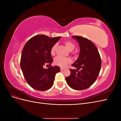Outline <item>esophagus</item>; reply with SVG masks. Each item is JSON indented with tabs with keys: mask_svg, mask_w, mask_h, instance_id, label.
Segmentation results:
<instances>
[{
	"mask_svg": "<svg viewBox=\"0 0 121 121\" xmlns=\"http://www.w3.org/2000/svg\"><path fill=\"white\" fill-rule=\"evenodd\" d=\"M65 70V69L64 68H60V71H64Z\"/></svg>",
	"mask_w": 121,
	"mask_h": 121,
	"instance_id": "1",
	"label": "esophagus"
}]
</instances>
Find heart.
Here are the masks:
<instances>
[{
    "label": "heart",
    "instance_id": "b5f03b06",
    "mask_svg": "<svg viewBox=\"0 0 121 121\" xmlns=\"http://www.w3.org/2000/svg\"><path fill=\"white\" fill-rule=\"evenodd\" d=\"M65 44L69 51H72L75 48V46L74 44L69 41H67L65 42ZM56 44H54L52 47V48H51L50 53L52 55V56H53L55 54V50H56ZM71 63V60L70 58L67 57L57 56L54 58V63L55 65L62 68L65 67L68 64H70Z\"/></svg>",
    "mask_w": 121,
    "mask_h": 121
}]
</instances>
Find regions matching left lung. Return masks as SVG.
Segmentation results:
<instances>
[{
  "instance_id": "obj_1",
  "label": "left lung",
  "mask_w": 121,
  "mask_h": 121,
  "mask_svg": "<svg viewBox=\"0 0 121 121\" xmlns=\"http://www.w3.org/2000/svg\"><path fill=\"white\" fill-rule=\"evenodd\" d=\"M72 37L78 42L80 52L78 58L72 65L77 69H69L71 74L65 80L72 89L84 90L96 81L100 71L101 58L96 47L89 40L79 36Z\"/></svg>"
}]
</instances>
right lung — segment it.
<instances>
[{
    "instance_id": "right-lung-1",
    "label": "right lung",
    "mask_w": 121,
    "mask_h": 121,
    "mask_svg": "<svg viewBox=\"0 0 121 121\" xmlns=\"http://www.w3.org/2000/svg\"><path fill=\"white\" fill-rule=\"evenodd\" d=\"M60 38L38 35L25 44L21 54V68L27 82L33 89L46 91L52 86L55 76L60 72V68L51 65L44 69L43 67L53 62L50 50Z\"/></svg>"
}]
</instances>
